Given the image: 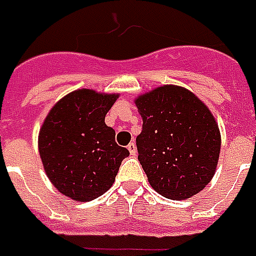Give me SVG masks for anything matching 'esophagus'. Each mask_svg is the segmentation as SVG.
I'll return each instance as SVG.
<instances>
[{
	"label": "esophagus",
	"instance_id": "obj_1",
	"mask_svg": "<svg viewBox=\"0 0 256 256\" xmlns=\"http://www.w3.org/2000/svg\"><path fill=\"white\" fill-rule=\"evenodd\" d=\"M128 152H130V154H132V156H136V154H137V146H136V144H134V142L128 144Z\"/></svg>",
	"mask_w": 256,
	"mask_h": 256
}]
</instances>
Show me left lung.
<instances>
[{"label":"left lung","mask_w":256,"mask_h":256,"mask_svg":"<svg viewBox=\"0 0 256 256\" xmlns=\"http://www.w3.org/2000/svg\"><path fill=\"white\" fill-rule=\"evenodd\" d=\"M142 132L136 140L138 162L154 190L186 200L212 180L221 137L216 119L196 94L164 85L136 100Z\"/></svg>","instance_id":"8db88e82"}]
</instances>
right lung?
Returning a JSON list of instances; mask_svg holds the SVG:
<instances>
[{"instance_id":"1","label":"right lung","mask_w":256,"mask_h":256,"mask_svg":"<svg viewBox=\"0 0 256 256\" xmlns=\"http://www.w3.org/2000/svg\"><path fill=\"white\" fill-rule=\"evenodd\" d=\"M118 94L78 90L51 108L39 133V153L48 179L73 200H96L112 186L123 158L104 118Z\"/></svg>"}]
</instances>
